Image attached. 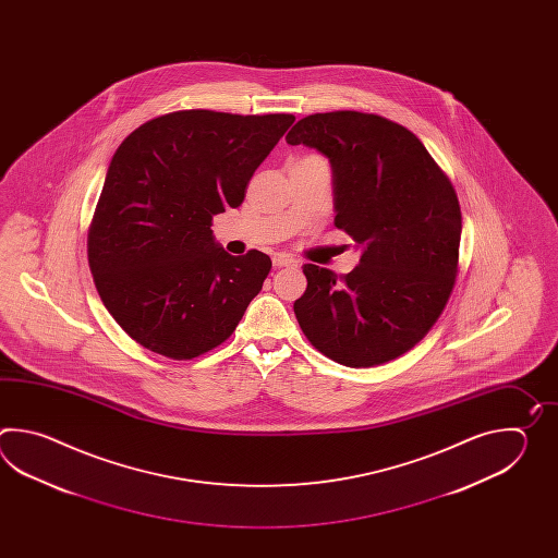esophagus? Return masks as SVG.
I'll return each mask as SVG.
<instances>
[{
  "label": "esophagus",
  "instance_id": "esophagus-1",
  "mask_svg": "<svg viewBox=\"0 0 558 558\" xmlns=\"http://www.w3.org/2000/svg\"><path fill=\"white\" fill-rule=\"evenodd\" d=\"M291 265H296L293 257H289V255H281V253L274 255V267H277V269H281V267H291Z\"/></svg>",
  "mask_w": 558,
  "mask_h": 558
}]
</instances>
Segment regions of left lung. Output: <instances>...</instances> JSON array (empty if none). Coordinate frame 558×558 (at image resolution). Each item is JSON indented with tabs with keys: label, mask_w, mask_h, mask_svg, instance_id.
Returning a JSON list of instances; mask_svg holds the SVG:
<instances>
[{
	"label": "left lung",
	"mask_w": 558,
	"mask_h": 558,
	"mask_svg": "<svg viewBox=\"0 0 558 558\" xmlns=\"http://www.w3.org/2000/svg\"><path fill=\"white\" fill-rule=\"evenodd\" d=\"M289 145L329 159L335 227L361 250L344 277L307 263L295 317L311 344L347 367L413 349L437 323L459 267L461 207L415 133L389 119L331 111L296 121Z\"/></svg>",
	"instance_id": "1"
}]
</instances>
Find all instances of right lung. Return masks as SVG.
<instances>
[{"instance_id":"1","label":"right lung","mask_w":558,"mask_h":558,"mask_svg":"<svg viewBox=\"0 0 558 558\" xmlns=\"http://www.w3.org/2000/svg\"><path fill=\"white\" fill-rule=\"evenodd\" d=\"M295 121L187 109L151 119L119 145L87 233L97 293L133 341L193 359L235 331L271 259L229 255L211 219L239 207L247 183Z\"/></svg>"}]
</instances>
